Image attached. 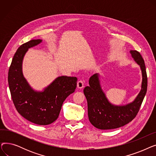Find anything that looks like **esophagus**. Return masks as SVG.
<instances>
[{
    "label": "esophagus",
    "mask_w": 156,
    "mask_h": 156,
    "mask_svg": "<svg viewBox=\"0 0 156 156\" xmlns=\"http://www.w3.org/2000/svg\"><path fill=\"white\" fill-rule=\"evenodd\" d=\"M77 87L78 88H83L84 87V81L83 80H79L77 82Z\"/></svg>",
    "instance_id": "1"
}]
</instances>
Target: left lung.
<instances>
[{
    "instance_id": "8db88e82",
    "label": "left lung",
    "mask_w": 156,
    "mask_h": 156,
    "mask_svg": "<svg viewBox=\"0 0 156 156\" xmlns=\"http://www.w3.org/2000/svg\"><path fill=\"white\" fill-rule=\"evenodd\" d=\"M134 61L140 66L142 81L141 90L135 100L124 105L111 104L101 86L99 75L94 74L89 79V86L83 90L88 104L90 122L100 129H115L132 121L140 109L147 89V76L144 60L136 51H129Z\"/></svg>"
}]
</instances>
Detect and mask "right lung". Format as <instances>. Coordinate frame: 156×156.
<instances>
[{
	"label": "right lung",
	"instance_id": "1",
	"mask_svg": "<svg viewBox=\"0 0 156 156\" xmlns=\"http://www.w3.org/2000/svg\"><path fill=\"white\" fill-rule=\"evenodd\" d=\"M42 42L31 40L18 48L9 67L8 83L13 103L21 115L35 124L47 125L57 119L64 101L75 92L77 78L57 77L41 92L31 87L23 76V60L28 48Z\"/></svg>",
	"mask_w": 156,
	"mask_h": 156
}]
</instances>
